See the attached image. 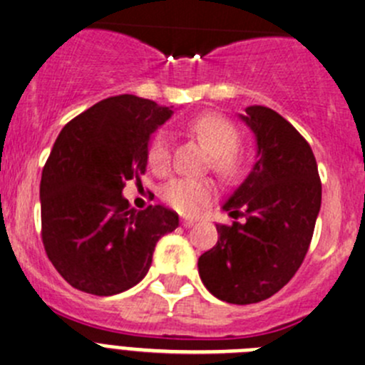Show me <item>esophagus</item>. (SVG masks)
I'll return each instance as SVG.
<instances>
[{"instance_id":"esophagus-1","label":"esophagus","mask_w":365,"mask_h":365,"mask_svg":"<svg viewBox=\"0 0 365 365\" xmlns=\"http://www.w3.org/2000/svg\"><path fill=\"white\" fill-rule=\"evenodd\" d=\"M196 225V219H190V217H183L182 219V226H185V228H190V226Z\"/></svg>"}]
</instances>
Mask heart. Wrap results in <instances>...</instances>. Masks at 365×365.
<instances>
[{"mask_svg": "<svg viewBox=\"0 0 365 365\" xmlns=\"http://www.w3.org/2000/svg\"><path fill=\"white\" fill-rule=\"evenodd\" d=\"M189 130L207 144L210 150L212 168L221 175L232 176L239 171L240 157L237 153L239 144V130L225 115L207 112L189 123ZM169 137L168 133L158 130L151 135L148 144V162L151 169L158 175L168 171L169 168ZM215 187L208 178H194V176H178L173 178L162 189V197L168 205L182 214H194L207 201L214 196Z\"/></svg>", "mask_w": 365, "mask_h": 365, "instance_id": "heart-1", "label": "heart"}]
</instances>
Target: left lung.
Here are the masks:
<instances>
[{
  "mask_svg": "<svg viewBox=\"0 0 365 365\" xmlns=\"http://www.w3.org/2000/svg\"><path fill=\"white\" fill-rule=\"evenodd\" d=\"M257 139V160L222 210L244 222L217 225L219 239L197 260L205 287L226 303L264 302L302 265L321 208L317 162L302 133L267 107L240 114Z\"/></svg>",
  "mask_w": 365,
  "mask_h": 365,
  "instance_id": "left-lung-1",
  "label": "left lung"
}]
</instances>
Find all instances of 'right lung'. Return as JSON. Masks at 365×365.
Returning <instances> with one entry per match:
<instances>
[{
    "mask_svg": "<svg viewBox=\"0 0 365 365\" xmlns=\"http://www.w3.org/2000/svg\"><path fill=\"white\" fill-rule=\"evenodd\" d=\"M169 107L133 94L112 96L67 123L41 180L42 244L60 277L78 291L112 296L150 271L158 239L178 226L162 205L130 208L126 180L144 175L151 133Z\"/></svg>",
    "mask_w": 365,
    "mask_h": 365,
    "instance_id": "right-lung-1",
    "label": "right lung"
}]
</instances>
